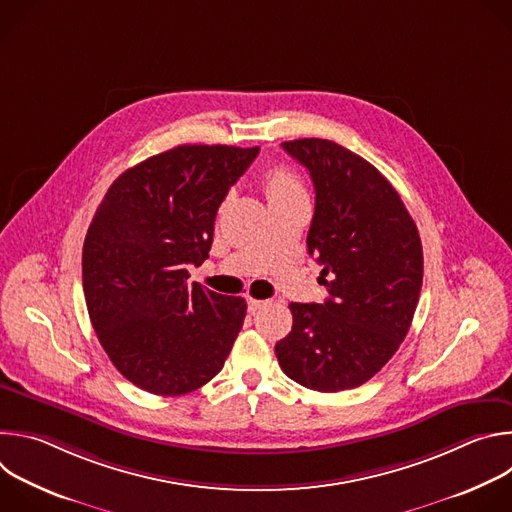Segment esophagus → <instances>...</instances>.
<instances>
[{
	"label": "esophagus",
	"mask_w": 512,
	"mask_h": 512,
	"mask_svg": "<svg viewBox=\"0 0 512 512\" xmlns=\"http://www.w3.org/2000/svg\"><path fill=\"white\" fill-rule=\"evenodd\" d=\"M249 312L251 314H255V312H259V310H263L265 306H269V302L267 300H253V298H249Z\"/></svg>",
	"instance_id": "34e87169"
}]
</instances>
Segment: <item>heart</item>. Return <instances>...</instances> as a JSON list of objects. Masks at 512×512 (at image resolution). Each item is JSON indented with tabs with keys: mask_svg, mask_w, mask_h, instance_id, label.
<instances>
[{
	"mask_svg": "<svg viewBox=\"0 0 512 512\" xmlns=\"http://www.w3.org/2000/svg\"><path fill=\"white\" fill-rule=\"evenodd\" d=\"M263 188H265V194H267L269 202L279 200V198L306 194L304 186H302V180L285 166L267 168L265 174H263Z\"/></svg>",
	"mask_w": 512,
	"mask_h": 512,
	"instance_id": "obj_1",
	"label": "heart"
}]
</instances>
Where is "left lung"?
<instances>
[{"label": "left lung", "instance_id": "left-lung-1", "mask_svg": "<svg viewBox=\"0 0 512 512\" xmlns=\"http://www.w3.org/2000/svg\"><path fill=\"white\" fill-rule=\"evenodd\" d=\"M281 145L314 182L308 253L322 265L328 298L289 304L294 326L275 354L302 387L354 389L385 367L409 332L423 281L421 239L399 192L373 164L330 139Z\"/></svg>", "mask_w": 512, "mask_h": 512}]
</instances>
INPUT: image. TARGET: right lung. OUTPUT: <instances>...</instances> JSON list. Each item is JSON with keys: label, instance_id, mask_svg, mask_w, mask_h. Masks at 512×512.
I'll return each mask as SVG.
<instances>
[{"label": "right lung", "instance_id": "1", "mask_svg": "<svg viewBox=\"0 0 512 512\" xmlns=\"http://www.w3.org/2000/svg\"><path fill=\"white\" fill-rule=\"evenodd\" d=\"M259 148L178 145L125 170L99 204L83 245L91 324L135 387L178 397L221 373L247 304L198 283L216 210Z\"/></svg>", "mask_w": 512, "mask_h": 512}]
</instances>
